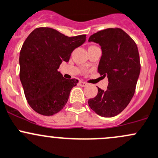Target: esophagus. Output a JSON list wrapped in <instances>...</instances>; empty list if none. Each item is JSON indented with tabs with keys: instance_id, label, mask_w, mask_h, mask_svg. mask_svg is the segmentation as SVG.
I'll list each match as a JSON object with an SVG mask.
<instances>
[{
	"instance_id": "1",
	"label": "esophagus",
	"mask_w": 158,
	"mask_h": 158,
	"mask_svg": "<svg viewBox=\"0 0 158 158\" xmlns=\"http://www.w3.org/2000/svg\"><path fill=\"white\" fill-rule=\"evenodd\" d=\"M79 85H80V86H82V87H85V86H86V85H87L86 82H82V81H79Z\"/></svg>"
}]
</instances>
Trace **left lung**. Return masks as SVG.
I'll return each instance as SVG.
<instances>
[{
    "mask_svg": "<svg viewBox=\"0 0 158 158\" xmlns=\"http://www.w3.org/2000/svg\"><path fill=\"white\" fill-rule=\"evenodd\" d=\"M89 42L98 44L102 55L98 73L107 76V90L98 88L88 104L96 114L110 118L122 112L131 100L139 77L141 64L138 47L132 38L120 28H109L94 33Z\"/></svg>",
    "mask_w": 158,
    "mask_h": 158,
    "instance_id": "obj_1",
    "label": "left lung"
}]
</instances>
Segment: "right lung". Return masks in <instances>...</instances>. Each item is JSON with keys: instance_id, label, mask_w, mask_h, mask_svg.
Here are the masks:
<instances>
[{"instance_id": "add662e5", "label": "right lung", "mask_w": 158, "mask_h": 158, "mask_svg": "<svg viewBox=\"0 0 158 158\" xmlns=\"http://www.w3.org/2000/svg\"><path fill=\"white\" fill-rule=\"evenodd\" d=\"M86 35L69 37L49 27L36 28L20 52V79L28 104L43 115L56 114L67 103L76 79H66L58 72L63 61L85 43Z\"/></svg>"}]
</instances>
